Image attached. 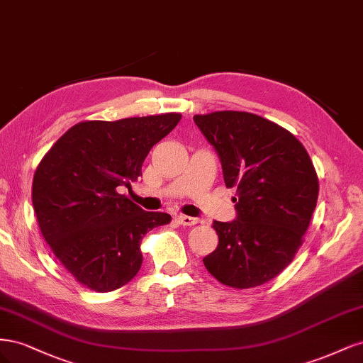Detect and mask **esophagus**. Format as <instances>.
<instances>
[{
  "instance_id": "1",
  "label": "esophagus",
  "mask_w": 363,
  "mask_h": 363,
  "mask_svg": "<svg viewBox=\"0 0 363 363\" xmlns=\"http://www.w3.org/2000/svg\"><path fill=\"white\" fill-rule=\"evenodd\" d=\"M177 221H179L182 225L189 227V225L199 224L200 219H199V218H192V216H186V215H179V216H177Z\"/></svg>"
}]
</instances>
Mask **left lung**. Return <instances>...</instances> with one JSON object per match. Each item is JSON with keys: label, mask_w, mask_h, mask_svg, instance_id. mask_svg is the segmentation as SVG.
I'll return each instance as SVG.
<instances>
[{"label": "left lung", "mask_w": 363, "mask_h": 363, "mask_svg": "<svg viewBox=\"0 0 363 363\" xmlns=\"http://www.w3.org/2000/svg\"><path fill=\"white\" fill-rule=\"evenodd\" d=\"M194 121L221 159L225 186L236 188L238 218L213 221L219 242L204 267L225 286H260L303 244L320 191L313 163L291 131L259 115L223 111Z\"/></svg>", "instance_id": "left-lung-1"}]
</instances>
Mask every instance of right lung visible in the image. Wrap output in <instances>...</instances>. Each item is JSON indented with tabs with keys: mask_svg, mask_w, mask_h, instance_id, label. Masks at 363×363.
I'll return each instance as SVG.
<instances>
[{
	"mask_svg": "<svg viewBox=\"0 0 363 363\" xmlns=\"http://www.w3.org/2000/svg\"><path fill=\"white\" fill-rule=\"evenodd\" d=\"M182 119L180 113L82 121L39 162L31 200L52 255L84 288L112 292L142 265L140 242L171 223L119 194L142 175V163Z\"/></svg>",
	"mask_w": 363,
	"mask_h": 363,
	"instance_id": "add662e5",
	"label": "right lung"
}]
</instances>
